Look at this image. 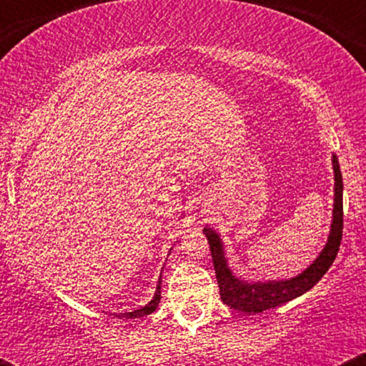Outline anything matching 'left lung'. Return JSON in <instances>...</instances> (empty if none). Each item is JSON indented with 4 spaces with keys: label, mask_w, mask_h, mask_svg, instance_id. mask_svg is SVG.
<instances>
[{
    "label": "left lung",
    "mask_w": 366,
    "mask_h": 366,
    "mask_svg": "<svg viewBox=\"0 0 366 366\" xmlns=\"http://www.w3.org/2000/svg\"><path fill=\"white\" fill-rule=\"evenodd\" d=\"M332 167H334V209H332L329 239H327V244L323 246L320 254L313 259V263L292 279L253 282V280L236 277L227 263L225 247L220 234L209 227H204L203 234L207 236L209 249H212L220 297L227 306L237 310V312L262 313L264 310L275 308V306L296 300L301 294L310 291L325 275V272L329 270L337 256L342 239V174L335 154H332Z\"/></svg>",
    "instance_id": "8db88e82"
}]
</instances>
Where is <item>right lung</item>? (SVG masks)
I'll return each mask as SVG.
<instances>
[{
	"mask_svg": "<svg viewBox=\"0 0 366 366\" xmlns=\"http://www.w3.org/2000/svg\"><path fill=\"white\" fill-rule=\"evenodd\" d=\"M162 274H159V279H158V285H157V291H154V296L153 300L149 301L148 305L142 306V308H137L134 310V312H127V313H119L117 317L119 318H139V317H146V315H151L154 312V310L158 308V303L159 300H162Z\"/></svg>",
	"mask_w": 366,
	"mask_h": 366,
	"instance_id": "right-lung-1",
	"label": "right lung"
}]
</instances>
